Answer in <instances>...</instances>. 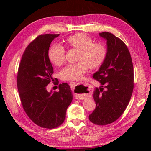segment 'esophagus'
Instances as JSON below:
<instances>
[{
    "label": "esophagus",
    "instance_id": "obj_1",
    "mask_svg": "<svg viewBox=\"0 0 151 151\" xmlns=\"http://www.w3.org/2000/svg\"><path fill=\"white\" fill-rule=\"evenodd\" d=\"M82 84V83H77V82H71L69 83V85L70 86V88H71L73 89H74L75 88L76 86L78 85V84Z\"/></svg>",
    "mask_w": 151,
    "mask_h": 151
}]
</instances>
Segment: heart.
<instances>
[{"label":"heart","instance_id":"1","mask_svg":"<svg viewBox=\"0 0 151 151\" xmlns=\"http://www.w3.org/2000/svg\"><path fill=\"white\" fill-rule=\"evenodd\" d=\"M68 46L80 50L78 62L67 65L61 70V78L64 81H77L87 71L88 67L95 69L100 67L106 57L107 50L104 45L93 43L92 38L83 33L68 37L65 40ZM65 49L63 46L56 44L49 52L50 60L56 65H61L65 60Z\"/></svg>","mask_w":151,"mask_h":151}]
</instances>
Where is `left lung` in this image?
<instances>
[{"mask_svg":"<svg viewBox=\"0 0 151 151\" xmlns=\"http://www.w3.org/2000/svg\"><path fill=\"white\" fill-rule=\"evenodd\" d=\"M106 40V57L93 78L101 83L93 97L96 108L89 119L97 125L113 123L129 103L134 89V69L130 54L119 38L107 32L99 33Z\"/></svg>","mask_w":151,"mask_h":151,"instance_id":"8db88e82","label":"left lung"}]
</instances>
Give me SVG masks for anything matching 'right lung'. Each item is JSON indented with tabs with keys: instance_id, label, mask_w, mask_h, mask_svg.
<instances>
[{
	"instance_id": "right-lung-1",
	"label": "right lung",
	"mask_w": 151,
	"mask_h": 151,
	"mask_svg": "<svg viewBox=\"0 0 151 151\" xmlns=\"http://www.w3.org/2000/svg\"><path fill=\"white\" fill-rule=\"evenodd\" d=\"M60 34H43L26 48L19 66L17 84L22 107L38 126L54 129L65 119L67 109L73 100L67 83L59 85L58 91L47 89L53 81V67L49 58L50 43Z\"/></svg>"
}]
</instances>
